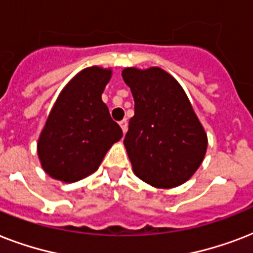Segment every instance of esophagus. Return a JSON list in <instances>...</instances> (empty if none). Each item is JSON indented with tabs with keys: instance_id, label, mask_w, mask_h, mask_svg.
Segmentation results:
<instances>
[{
	"instance_id": "34e87169",
	"label": "esophagus",
	"mask_w": 253,
	"mask_h": 253,
	"mask_svg": "<svg viewBox=\"0 0 253 253\" xmlns=\"http://www.w3.org/2000/svg\"><path fill=\"white\" fill-rule=\"evenodd\" d=\"M119 126H121V128H122L123 134H126V132H127V121H126V119L121 121V122H119Z\"/></svg>"
}]
</instances>
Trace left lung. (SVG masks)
Here are the masks:
<instances>
[{"label":"left lung","mask_w":253,"mask_h":253,"mask_svg":"<svg viewBox=\"0 0 253 253\" xmlns=\"http://www.w3.org/2000/svg\"><path fill=\"white\" fill-rule=\"evenodd\" d=\"M135 114L123 144L132 170L151 186L176 188L190 178L204 162L208 135L188 95L164 69L125 68Z\"/></svg>","instance_id":"8db88e82"}]
</instances>
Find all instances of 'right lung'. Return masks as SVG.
Masks as SVG:
<instances>
[{"label":"right lung","instance_id":"obj_1","mask_svg":"<svg viewBox=\"0 0 253 253\" xmlns=\"http://www.w3.org/2000/svg\"><path fill=\"white\" fill-rule=\"evenodd\" d=\"M111 73V68L97 65L83 69L53 103L38 139V156L55 180L69 184L94 173L123 136L102 101Z\"/></svg>","mask_w":253,"mask_h":253}]
</instances>
